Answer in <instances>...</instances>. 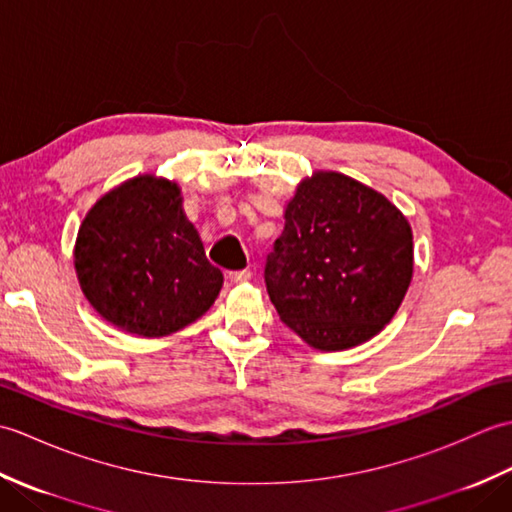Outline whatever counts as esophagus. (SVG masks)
I'll return each instance as SVG.
<instances>
[{
	"instance_id": "obj_1",
	"label": "esophagus",
	"mask_w": 512,
	"mask_h": 512,
	"mask_svg": "<svg viewBox=\"0 0 512 512\" xmlns=\"http://www.w3.org/2000/svg\"><path fill=\"white\" fill-rule=\"evenodd\" d=\"M250 277H253V273L250 270H233V273H228V281L231 284H244V281H250Z\"/></svg>"
}]
</instances>
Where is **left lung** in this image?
Masks as SVG:
<instances>
[{
    "mask_svg": "<svg viewBox=\"0 0 512 512\" xmlns=\"http://www.w3.org/2000/svg\"><path fill=\"white\" fill-rule=\"evenodd\" d=\"M266 262L270 301L314 350H350L394 319L413 277V233L383 193L314 171L286 202Z\"/></svg>",
    "mask_w": 512,
    "mask_h": 512,
    "instance_id": "1",
    "label": "left lung"
}]
</instances>
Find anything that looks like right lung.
I'll list each match as a JSON object with an SVG mask.
<instances>
[{
	"label": "right lung",
	"mask_w": 512,
	"mask_h": 512,
	"mask_svg": "<svg viewBox=\"0 0 512 512\" xmlns=\"http://www.w3.org/2000/svg\"><path fill=\"white\" fill-rule=\"evenodd\" d=\"M74 270L92 308L143 339L198 321L224 284L184 215L178 182L154 173L96 200L76 233Z\"/></svg>",
	"instance_id": "1"
}]
</instances>
